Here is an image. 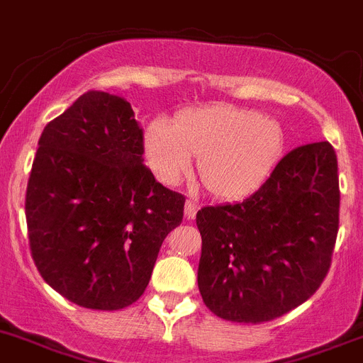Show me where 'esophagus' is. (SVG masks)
Returning <instances> with one entry per match:
<instances>
[{
    "mask_svg": "<svg viewBox=\"0 0 363 363\" xmlns=\"http://www.w3.org/2000/svg\"><path fill=\"white\" fill-rule=\"evenodd\" d=\"M197 211H199V202L194 201V199H188V201H186V206H184L186 217H188V218H195Z\"/></svg>",
    "mask_w": 363,
    "mask_h": 363,
    "instance_id": "34e87169",
    "label": "esophagus"
}]
</instances>
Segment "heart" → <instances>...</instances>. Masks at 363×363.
Returning <instances> with one entry per match:
<instances>
[{"instance_id":"1","label":"heart","mask_w":363,"mask_h":363,"mask_svg":"<svg viewBox=\"0 0 363 363\" xmlns=\"http://www.w3.org/2000/svg\"><path fill=\"white\" fill-rule=\"evenodd\" d=\"M284 132L275 119L233 104L184 110L153 119L145 133L152 172L166 184L181 181L199 157V177L220 199H238L259 188L279 161Z\"/></svg>"}]
</instances>
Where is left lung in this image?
Wrapping results in <instances>:
<instances>
[{"mask_svg":"<svg viewBox=\"0 0 363 363\" xmlns=\"http://www.w3.org/2000/svg\"><path fill=\"white\" fill-rule=\"evenodd\" d=\"M338 211V162L328 141L286 153L242 202L199 210L197 282L206 308L244 324L298 308L328 275Z\"/></svg>","mask_w":363,"mask_h":363,"instance_id":"left-lung-1","label":"left lung"}]
</instances>
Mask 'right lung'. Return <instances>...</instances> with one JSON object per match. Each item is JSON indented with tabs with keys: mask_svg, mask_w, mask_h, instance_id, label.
I'll use <instances>...</instances> for the list:
<instances>
[{
	"mask_svg": "<svg viewBox=\"0 0 363 363\" xmlns=\"http://www.w3.org/2000/svg\"><path fill=\"white\" fill-rule=\"evenodd\" d=\"M38 146L25 199L35 267L81 308H128L182 222L184 195L143 164V128L119 96L83 94L45 126Z\"/></svg>",
	"mask_w": 363,
	"mask_h": 363,
	"instance_id": "obj_1",
	"label": "right lung"
}]
</instances>
